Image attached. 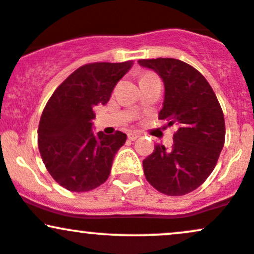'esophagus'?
Masks as SVG:
<instances>
[{
  "label": "esophagus",
  "mask_w": 254,
  "mask_h": 254,
  "mask_svg": "<svg viewBox=\"0 0 254 254\" xmlns=\"http://www.w3.org/2000/svg\"><path fill=\"white\" fill-rule=\"evenodd\" d=\"M139 137V133L136 132V131H131V132L127 133V138L130 139V141H135Z\"/></svg>",
  "instance_id": "esophagus-1"
}]
</instances>
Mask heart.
I'll use <instances>...</instances> for the list:
<instances>
[{
    "label": "heart",
    "instance_id": "1",
    "mask_svg": "<svg viewBox=\"0 0 254 254\" xmlns=\"http://www.w3.org/2000/svg\"><path fill=\"white\" fill-rule=\"evenodd\" d=\"M154 74H150V72H145V74H143L141 76V78H145V77H149V76H153Z\"/></svg>",
    "mask_w": 254,
    "mask_h": 254
}]
</instances>
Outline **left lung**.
I'll return each instance as SVG.
<instances>
[{
	"label": "left lung",
	"mask_w": 254,
	"mask_h": 254,
	"mask_svg": "<svg viewBox=\"0 0 254 254\" xmlns=\"http://www.w3.org/2000/svg\"><path fill=\"white\" fill-rule=\"evenodd\" d=\"M165 84L159 119L177 125L173 145L156 144L143 160L148 183L161 193L183 196L199 188L214 171L226 138L221 105L205 77L176 58L139 60Z\"/></svg>",
	"instance_id": "obj_1"
}]
</instances>
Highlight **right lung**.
Instances as JSON below:
<instances>
[{"label": "right lung", "mask_w": 254, "mask_h": 254, "mask_svg": "<svg viewBox=\"0 0 254 254\" xmlns=\"http://www.w3.org/2000/svg\"><path fill=\"white\" fill-rule=\"evenodd\" d=\"M131 65L132 61L84 64L49 99L38 127V148L46 170L66 190L90 191L109 178L113 157L127 135L122 131L95 135L93 109L109 103L113 88Z\"/></svg>", "instance_id": "1"}]
</instances>
